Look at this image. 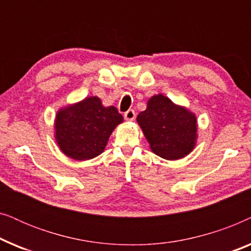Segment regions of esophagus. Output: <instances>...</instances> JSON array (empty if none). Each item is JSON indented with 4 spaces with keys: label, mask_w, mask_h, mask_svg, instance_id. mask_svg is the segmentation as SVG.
Here are the masks:
<instances>
[{
    "label": "esophagus",
    "mask_w": 251,
    "mask_h": 251,
    "mask_svg": "<svg viewBox=\"0 0 251 251\" xmlns=\"http://www.w3.org/2000/svg\"><path fill=\"white\" fill-rule=\"evenodd\" d=\"M135 116H136V113L133 109H128V111L125 113V119L126 121H133V120H135Z\"/></svg>",
    "instance_id": "34e87169"
}]
</instances>
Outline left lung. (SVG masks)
Returning <instances> with one entry per match:
<instances>
[{
	"label": "left lung",
	"mask_w": 251,
	"mask_h": 251,
	"mask_svg": "<svg viewBox=\"0 0 251 251\" xmlns=\"http://www.w3.org/2000/svg\"><path fill=\"white\" fill-rule=\"evenodd\" d=\"M137 122L151 150L163 159L178 160L194 149L197 118L163 95L153 96L147 101V108L139 113Z\"/></svg>",
	"instance_id": "left-lung-1"
}]
</instances>
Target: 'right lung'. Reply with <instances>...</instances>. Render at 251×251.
Masks as SVG:
<instances>
[{
	"instance_id": "add662e5",
	"label": "right lung",
	"mask_w": 251,
	"mask_h": 251,
	"mask_svg": "<svg viewBox=\"0 0 251 251\" xmlns=\"http://www.w3.org/2000/svg\"><path fill=\"white\" fill-rule=\"evenodd\" d=\"M122 121L123 116L114 106L104 107L98 97L85 98L57 113V144L71 159H94L102 153L113 130Z\"/></svg>"
}]
</instances>
